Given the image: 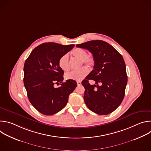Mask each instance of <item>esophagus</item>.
<instances>
[{
	"label": "esophagus",
	"mask_w": 151,
	"mask_h": 151,
	"mask_svg": "<svg viewBox=\"0 0 151 151\" xmlns=\"http://www.w3.org/2000/svg\"><path fill=\"white\" fill-rule=\"evenodd\" d=\"M77 84H78V85H81V81H77Z\"/></svg>",
	"instance_id": "esophagus-1"
}]
</instances>
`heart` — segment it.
<instances>
[{
  "label": "heart",
  "instance_id": "1",
  "mask_svg": "<svg viewBox=\"0 0 151 151\" xmlns=\"http://www.w3.org/2000/svg\"><path fill=\"white\" fill-rule=\"evenodd\" d=\"M72 56L80 60V65L85 64L88 66H92L94 64V58L87 55V52L85 50L81 48H76L72 50L71 52ZM58 65L60 68L63 71H68L69 70V60L67 54L62 55L58 60ZM89 70L87 67H82L78 70L72 71L65 75V78L68 80L81 81L88 75Z\"/></svg>",
  "mask_w": 151,
  "mask_h": 151
}]
</instances>
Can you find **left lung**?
Masks as SVG:
<instances>
[{
	"instance_id": "8db88e82",
	"label": "left lung",
	"mask_w": 151,
	"mask_h": 151,
	"mask_svg": "<svg viewBox=\"0 0 151 151\" xmlns=\"http://www.w3.org/2000/svg\"><path fill=\"white\" fill-rule=\"evenodd\" d=\"M76 47L88 50L94 60V69L82 82L86 105L99 115L112 113L122 101L127 83L122 56L103 40L88 41ZM89 80H94L96 85H90Z\"/></svg>"
}]
</instances>
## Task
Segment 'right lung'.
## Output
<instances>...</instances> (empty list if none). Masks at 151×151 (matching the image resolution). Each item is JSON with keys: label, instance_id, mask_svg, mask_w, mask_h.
I'll use <instances>...</instances> for the list:
<instances>
[{"label": "right lung", "instance_id": "1", "mask_svg": "<svg viewBox=\"0 0 151 151\" xmlns=\"http://www.w3.org/2000/svg\"><path fill=\"white\" fill-rule=\"evenodd\" d=\"M74 46L44 43L36 47L25 61L23 81L27 97L42 114L52 115L63 109L77 87L75 81L63 82L64 71L58 65L60 58ZM59 83L60 87L55 88L54 84Z\"/></svg>", "mask_w": 151, "mask_h": 151}]
</instances>
